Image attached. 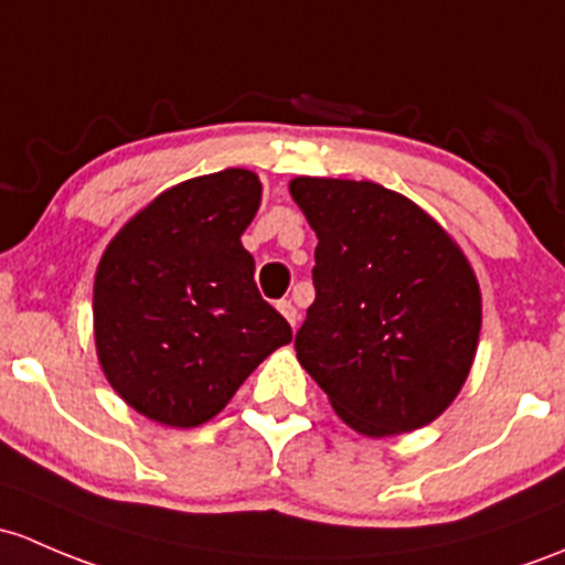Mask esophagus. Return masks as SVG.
<instances>
[{
    "label": "esophagus",
    "instance_id": "1",
    "mask_svg": "<svg viewBox=\"0 0 565 565\" xmlns=\"http://www.w3.org/2000/svg\"><path fill=\"white\" fill-rule=\"evenodd\" d=\"M278 311L284 313V319H287L289 324H292V328H298V319H300V313H298V308L292 306V302L289 300H278Z\"/></svg>",
    "mask_w": 565,
    "mask_h": 565
}]
</instances>
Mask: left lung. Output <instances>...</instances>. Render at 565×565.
<instances>
[{"label": "left lung", "instance_id": "8db88e82", "mask_svg": "<svg viewBox=\"0 0 565 565\" xmlns=\"http://www.w3.org/2000/svg\"><path fill=\"white\" fill-rule=\"evenodd\" d=\"M289 192L319 237L300 365L365 436L433 423L477 354L471 265L423 207L379 183L295 178Z\"/></svg>", "mask_w": 565, "mask_h": 565}]
</instances>
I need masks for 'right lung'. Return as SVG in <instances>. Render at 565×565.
<instances>
[{
	"label": "right lung",
	"instance_id": "obj_1",
	"mask_svg": "<svg viewBox=\"0 0 565 565\" xmlns=\"http://www.w3.org/2000/svg\"><path fill=\"white\" fill-rule=\"evenodd\" d=\"M263 200L252 170L192 178L142 207L94 281V335L113 390L142 417H216L267 354L292 341L263 300L241 235Z\"/></svg>",
	"mask_w": 565,
	"mask_h": 565
}]
</instances>
